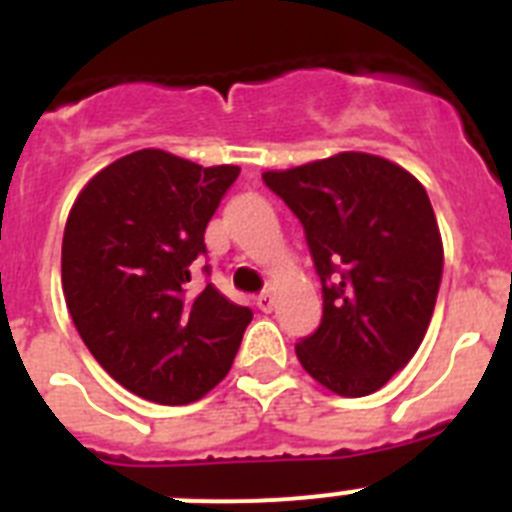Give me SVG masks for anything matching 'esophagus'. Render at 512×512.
Instances as JSON below:
<instances>
[{
    "label": "esophagus",
    "instance_id": "obj_1",
    "mask_svg": "<svg viewBox=\"0 0 512 512\" xmlns=\"http://www.w3.org/2000/svg\"><path fill=\"white\" fill-rule=\"evenodd\" d=\"M256 305H259L261 312H271L274 310V295H271V292H264V295L256 297Z\"/></svg>",
    "mask_w": 512,
    "mask_h": 512
}]
</instances>
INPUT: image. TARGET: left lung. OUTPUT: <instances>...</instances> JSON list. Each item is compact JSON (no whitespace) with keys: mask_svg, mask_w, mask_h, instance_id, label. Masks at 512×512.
<instances>
[{"mask_svg":"<svg viewBox=\"0 0 512 512\" xmlns=\"http://www.w3.org/2000/svg\"><path fill=\"white\" fill-rule=\"evenodd\" d=\"M266 187L300 217L323 282V320L295 346L325 390L364 397L415 356L436 307L443 243L423 184L382 156L343 151Z\"/></svg>","mask_w":512,"mask_h":512,"instance_id":"left-lung-1","label":"left lung"}]
</instances>
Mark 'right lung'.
Returning a JSON list of instances; mask_svg holds the SVG:
<instances>
[{
	"instance_id": "right-lung-1",
	"label": "right lung",
	"mask_w": 512,
	"mask_h": 512,
	"mask_svg": "<svg viewBox=\"0 0 512 512\" xmlns=\"http://www.w3.org/2000/svg\"><path fill=\"white\" fill-rule=\"evenodd\" d=\"M238 174L143 148L97 171L71 207L61 246L71 320L104 372L143 400L187 405L233 366L253 312L189 282Z\"/></svg>"
}]
</instances>
